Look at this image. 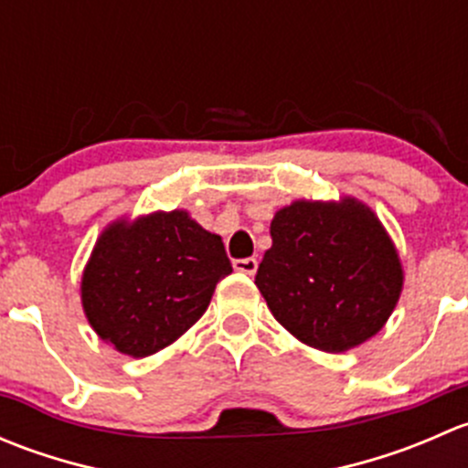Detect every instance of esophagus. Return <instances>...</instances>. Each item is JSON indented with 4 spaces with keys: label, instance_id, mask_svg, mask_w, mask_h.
Wrapping results in <instances>:
<instances>
[{
    "label": "esophagus",
    "instance_id": "esophagus-1",
    "mask_svg": "<svg viewBox=\"0 0 468 468\" xmlns=\"http://www.w3.org/2000/svg\"><path fill=\"white\" fill-rule=\"evenodd\" d=\"M235 271H242L247 273V276H253V273L258 271V261L256 258H239V261L233 262Z\"/></svg>",
    "mask_w": 468,
    "mask_h": 468
}]
</instances>
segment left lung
Segmentation results:
<instances>
[{
	"mask_svg": "<svg viewBox=\"0 0 468 468\" xmlns=\"http://www.w3.org/2000/svg\"><path fill=\"white\" fill-rule=\"evenodd\" d=\"M256 285L278 324L325 353L367 342L399 301L403 269L369 207L294 201L271 221Z\"/></svg>",
	"mask_w": 468,
	"mask_h": 468,
	"instance_id": "1",
	"label": "left lung"
}]
</instances>
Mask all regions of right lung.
<instances>
[{"instance_id": "obj_1", "label": "right lung", "mask_w": 468, "mask_h": 468, "mask_svg": "<svg viewBox=\"0 0 468 468\" xmlns=\"http://www.w3.org/2000/svg\"><path fill=\"white\" fill-rule=\"evenodd\" d=\"M233 271L219 235L187 212H155L99 238L81 281L90 324L117 351L146 357L206 313L217 282Z\"/></svg>"}]
</instances>
